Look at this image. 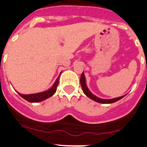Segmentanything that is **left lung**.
<instances>
[{"label": "left lung", "mask_w": 147, "mask_h": 147, "mask_svg": "<svg viewBox=\"0 0 147 147\" xmlns=\"http://www.w3.org/2000/svg\"><path fill=\"white\" fill-rule=\"evenodd\" d=\"M80 84L81 86H82V91H83V92L85 93V94H86V96H88L89 98H91L92 100L96 101V102L101 103V104H111V103H114L116 102V101H117V100L122 99V98L124 97H119V98H113V99H100V98L96 97L95 95L92 94V93L90 92V91L88 90V88H87L86 84V79H85L84 73L83 72L82 73V75H81L80 77Z\"/></svg>", "instance_id": "1"}]
</instances>
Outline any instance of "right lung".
I'll return each instance as SVG.
<instances>
[{"mask_svg":"<svg viewBox=\"0 0 147 147\" xmlns=\"http://www.w3.org/2000/svg\"><path fill=\"white\" fill-rule=\"evenodd\" d=\"M59 76L57 78L56 81L53 86V87L49 88V90L43 92L37 93V94H22L19 93V94L22 98H23L25 100H28V102H40L42 100H46L47 98H49V97L53 96L55 92H56L57 87L59 86Z\"/></svg>","mask_w":147,"mask_h":147,"instance_id":"right-lung-1","label":"right lung"}]
</instances>
